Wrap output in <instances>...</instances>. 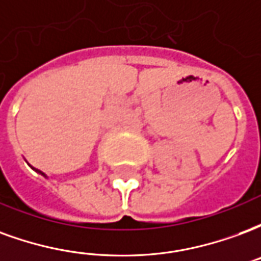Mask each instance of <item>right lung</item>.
Masks as SVG:
<instances>
[{"label":"right lung","instance_id":"obj_1","mask_svg":"<svg viewBox=\"0 0 261 261\" xmlns=\"http://www.w3.org/2000/svg\"><path fill=\"white\" fill-rule=\"evenodd\" d=\"M29 166H31V165H29ZM32 169L35 170V172H37V173H39V175H42V176H44V177H47V175H46V173H43L42 170H39V169H35V168H33V166H31Z\"/></svg>","mask_w":261,"mask_h":261}]
</instances>
